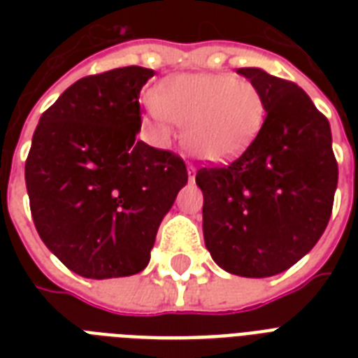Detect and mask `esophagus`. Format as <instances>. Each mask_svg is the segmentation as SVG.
Wrapping results in <instances>:
<instances>
[{"mask_svg":"<svg viewBox=\"0 0 358 358\" xmlns=\"http://www.w3.org/2000/svg\"><path fill=\"white\" fill-rule=\"evenodd\" d=\"M187 174H189V180L191 182H193V180H195V167H187Z\"/></svg>","mask_w":358,"mask_h":358,"instance_id":"1","label":"esophagus"}]
</instances>
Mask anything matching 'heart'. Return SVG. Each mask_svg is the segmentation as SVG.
Listing matches in <instances>:
<instances>
[{
  "label": "heart",
  "instance_id": "b5f03b06",
  "mask_svg": "<svg viewBox=\"0 0 358 358\" xmlns=\"http://www.w3.org/2000/svg\"><path fill=\"white\" fill-rule=\"evenodd\" d=\"M146 113L163 137L174 124L185 126L184 146L206 163L236 159L249 148L266 120L260 89L230 74H182L162 92L145 96Z\"/></svg>",
  "mask_w": 358,
  "mask_h": 358
}]
</instances>
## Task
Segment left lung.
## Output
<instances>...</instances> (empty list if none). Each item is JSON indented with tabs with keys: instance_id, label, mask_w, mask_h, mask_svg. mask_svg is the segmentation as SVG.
<instances>
[{
	"instance_id": "obj_1",
	"label": "left lung",
	"mask_w": 358,
	"mask_h": 358,
	"mask_svg": "<svg viewBox=\"0 0 358 358\" xmlns=\"http://www.w3.org/2000/svg\"><path fill=\"white\" fill-rule=\"evenodd\" d=\"M260 89L266 120L224 167H204L202 232L213 262L249 278L273 277L303 258L327 227L338 165L329 120L301 87L262 69H238Z\"/></svg>"
}]
</instances>
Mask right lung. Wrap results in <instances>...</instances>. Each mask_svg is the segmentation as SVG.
Returning <instances> with one entry per match:
<instances>
[{
	"mask_svg": "<svg viewBox=\"0 0 358 358\" xmlns=\"http://www.w3.org/2000/svg\"><path fill=\"white\" fill-rule=\"evenodd\" d=\"M152 69L87 76L42 113L25 162L36 232L85 278L129 277L150 262L163 217L187 184L184 159L137 141Z\"/></svg>",
	"mask_w": 358,
	"mask_h": 358,
	"instance_id": "1",
	"label": "right lung"
}]
</instances>
